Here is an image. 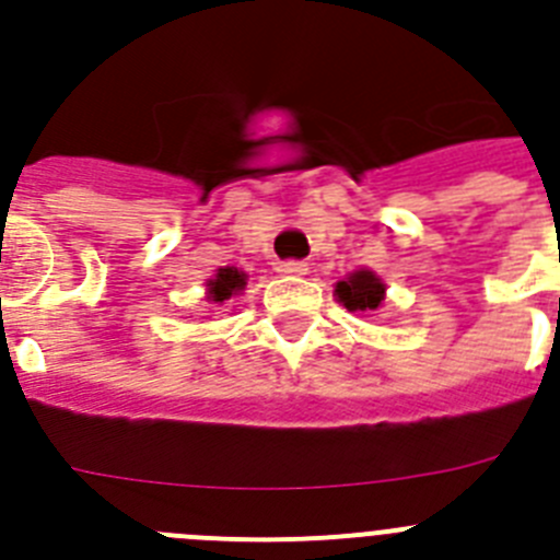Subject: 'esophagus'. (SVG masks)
<instances>
[{"instance_id":"34e87169","label":"esophagus","mask_w":560,"mask_h":560,"mask_svg":"<svg viewBox=\"0 0 560 560\" xmlns=\"http://www.w3.org/2000/svg\"><path fill=\"white\" fill-rule=\"evenodd\" d=\"M277 271H280V275H285V277H300V275H305V271H308V266H305L303 260H283V264L277 266Z\"/></svg>"}]
</instances>
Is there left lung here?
Listing matches in <instances>:
<instances>
[{
  "mask_svg": "<svg viewBox=\"0 0 560 560\" xmlns=\"http://www.w3.org/2000/svg\"><path fill=\"white\" fill-rule=\"evenodd\" d=\"M336 296L348 311H375L384 300V283L373 271H353L348 280L336 285Z\"/></svg>",
  "mask_w": 560,
  "mask_h": 560,
  "instance_id": "obj_1",
  "label": "left lung"
}]
</instances>
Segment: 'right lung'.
<instances>
[{
    "mask_svg": "<svg viewBox=\"0 0 560 560\" xmlns=\"http://www.w3.org/2000/svg\"><path fill=\"white\" fill-rule=\"evenodd\" d=\"M210 300L212 303H224V300H230L235 291H241L246 285V275L244 271L232 269V266H226V269H219V275L212 277L210 283Z\"/></svg>",
    "mask_w": 560,
    "mask_h": 560,
    "instance_id": "right-lung-1",
    "label": "right lung"
}]
</instances>
